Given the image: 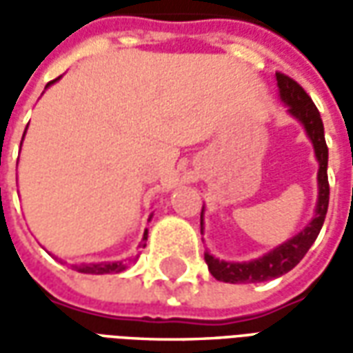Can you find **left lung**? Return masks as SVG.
<instances>
[{
  "instance_id": "1",
  "label": "left lung",
  "mask_w": 353,
  "mask_h": 353,
  "mask_svg": "<svg viewBox=\"0 0 353 353\" xmlns=\"http://www.w3.org/2000/svg\"><path fill=\"white\" fill-rule=\"evenodd\" d=\"M276 79H278V88H280V98L289 105V113L304 124V130L314 143L316 159L319 162L318 206H316L314 219L303 232H299L285 244L278 245L276 250L263 255L261 259L250 261V263H227V261L215 259L210 253H206L204 259H206L212 276L215 280L227 281V283H255V281L274 280L281 274L289 272L291 268H295L306 255V252L310 250V245L316 242L319 230L323 227V221H325L327 208H329V179H327L329 149H327L323 123H321L318 108L314 105L310 96L295 79H291L289 75L280 72L276 73Z\"/></svg>"
}]
</instances>
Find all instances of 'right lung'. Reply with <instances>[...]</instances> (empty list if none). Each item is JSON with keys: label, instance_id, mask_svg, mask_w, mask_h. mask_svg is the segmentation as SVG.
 Instances as JSON below:
<instances>
[{"label": "right lung", "instance_id": "obj_1", "mask_svg": "<svg viewBox=\"0 0 353 353\" xmlns=\"http://www.w3.org/2000/svg\"><path fill=\"white\" fill-rule=\"evenodd\" d=\"M54 81H50V83H54ZM22 138H24V136H22ZM143 240H147V230H145V234H143ZM130 263H134V259H126L124 263L123 261H119V263H96V265L92 263V265H75L73 268H75L77 272H83V274H117V272H123V270H126Z\"/></svg>", "mask_w": 353, "mask_h": 353}]
</instances>
